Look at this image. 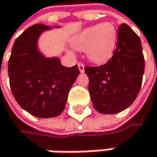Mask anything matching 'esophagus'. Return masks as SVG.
Segmentation results:
<instances>
[{
	"mask_svg": "<svg viewBox=\"0 0 157 157\" xmlns=\"http://www.w3.org/2000/svg\"><path fill=\"white\" fill-rule=\"evenodd\" d=\"M78 69H79L80 72H84L85 71V66H84V64L81 63V62L78 63Z\"/></svg>",
	"mask_w": 157,
	"mask_h": 157,
	"instance_id": "esophagus-1",
	"label": "esophagus"
}]
</instances>
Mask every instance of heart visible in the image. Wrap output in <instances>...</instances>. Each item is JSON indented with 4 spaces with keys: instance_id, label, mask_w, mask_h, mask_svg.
<instances>
[{
    "instance_id": "obj_1",
    "label": "heart",
    "mask_w": 157,
    "mask_h": 157,
    "mask_svg": "<svg viewBox=\"0 0 157 157\" xmlns=\"http://www.w3.org/2000/svg\"><path fill=\"white\" fill-rule=\"evenodd\" d=\"M117 44V30L112 23L104 22L86 28L71 40V45L86 51L89 61L105 63L114 53Z\"/></svg>"
}]
</instances>
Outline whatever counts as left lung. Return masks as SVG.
I'll use <instances>...</instances> for the list:
<instances>
[{
  "label": "left lung",
  "instance_id": "obj_1",
  "mask_svg": "<svg viewBox=\"0 0 157 157\" xmlns=\"http://www.w3.org/2000/svg\"><path fill=\"white\" fill-rule=\"evenodd\" d=\"M144 67L140 38L122 23L113 56L100 67L85 68L94 108L101 114H117L129 107L140 93Z\"/></svg>",
  "mask_w": 157,
  "mask_h": 157
}]
</instances>
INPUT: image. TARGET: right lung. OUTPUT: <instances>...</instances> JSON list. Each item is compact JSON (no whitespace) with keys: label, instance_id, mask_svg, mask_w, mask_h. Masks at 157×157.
<instances>
[{"label":"right lung","instance_id":"obj_1","mask_svg":"<svg viewBox=\"0 0 157 157\" xmlns=\"http://www.w3.org/2000/svg\"><path fill=\"white\" fill-rule=\"evenodd\" d=\"M50 29L45 24L26 29L15 40L8 61L13 96L21 108L37 118L60 115L70 89L80 73L77 65L64 67L57 57H45L39 52L38 38Z\"/></svg>","mask_w":157,"mask_h":157}]
</instances>
